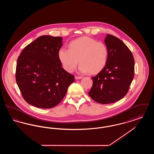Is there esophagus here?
Here are the masks:
<instances>
[{"mask_svg": "<svg viewBox=\"0 0 154 154\" xmlns=\"http://www.w3.org/2000/svg\"><path fill=\"white\" fill-rule=\"evenodd\" d=\"M75 79L76 80H79V79H82V77L75 75Z\"/></svg>", "mask_w": 154, "mask_h": 154, "instance_id": "34e87169", "label": "esophagus"}]
</instances>
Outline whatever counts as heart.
<instances>
[{
	"instance_id": "b5f03b06",
	"label": "heart",
	"mask_w": 154,
	"mask_h": 154,
	"mask_svg": "<svg viewBox=\"0 0 154 154\" xmlns=\"http://www.w3.org/2000/svg\"><path fill=\"white\" fill-rule=\"evenodd\" d=\"M69 48L59 49L58 57L63 68L72 73L78 65L81 73L100 72L105 67L109 56L108 48L102 42L88 36L81 37L70 42Z\"/></svg>"
}]
</instances>
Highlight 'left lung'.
Wrapping results in <instances>:
<instances>
[{
  "instance_id": "1",
  "label": "left lung",
  "mask_w": 154,
  "mask_h": 154,
  "mask_svg": "<svg viewBox=\"0 0 154 154\" xmlns=\"http://www.w3.org/2000/svg\"><path fill=\"white\" fill-rule=\"evenodd\" d=\"M105 43L109 56L105 67L95 77L88 92L96 102H116L126 95L134 77V60L132 52L117 37L108 34Z\"/></svg>"
}]
</instances>
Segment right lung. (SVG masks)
I'll return each mask as SVG.
<instances>
[{"label":"right lung","instance_id":"obj_1","mask_svg":"<svg viewBox=\"0 0 154 154\" xmlns=\"http://www.w3.org/2000/svg\"><path fill=\"white\" fill-rule=\"evenodd\" d=\"M62 37L42 36L26 45L18 57L15 79L24 100L35 107L57 106L74 81L58 57Z\"/></svg>","mask_w":154,"mask_h":154}]
</instances>
